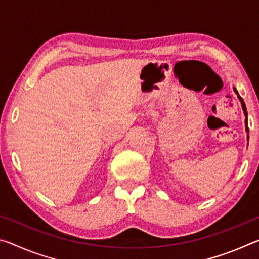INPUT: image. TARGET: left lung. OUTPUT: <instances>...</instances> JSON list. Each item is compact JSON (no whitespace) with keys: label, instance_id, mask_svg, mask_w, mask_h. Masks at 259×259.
<instances>
[{"label":"left lung","instance_id":"obj_1","mask_svg":"<svg viewBox=\"0 0 259 259\" xmlns=\"http://www.w3.org/2000/svg\"><path fill=\"white\" fill-rule=\"evenodd\" d=\"M233 90H234V93L236 94V96H238V98H239V100L241 102V105H242V109H243V113H244V116H245V121H244L245 131H247V139L249 140V128H248V113H247V108H245V104H244V102H243V99L241 98V96L239 95L238 90H236L234 87H233Z\"/></svg>","mask_w":259,"mask_h":259}]
</instances>
